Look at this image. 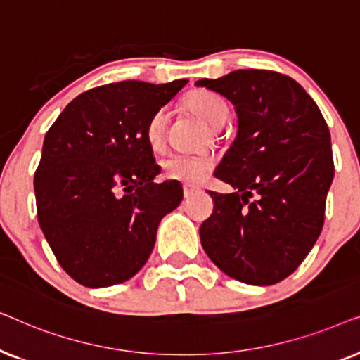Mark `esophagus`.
<instances>
[{
	"instance_id": "obj_1",
	"label": "esophagus",
	"mask_w": 360,
	"mask_h": 360,
	"mask_svg": "<svg viewBox=\"0 0 360 360\" xmlns=\"http://www.w3.org/2000/svg\"><path fill=\"white\" fill-rule=\"evenodd\" d=\"M198 191H200L198 186L184 185V196H185V198H190V196H193L195 193H198Z\"/></svg>"
}]
</instances>
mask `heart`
Here are the masks:
<instances>
[{"instance_id": "1", "label": "heart", "mask_w": 360, "mask_h": 360, "mask_svg": "<svg viewBox=\"0 0 360 360\" xmlns=\"http://www.w3.org/2000/svg\"><path fill=\"white\" fill-rule=\"evenodd\" d=\"M188 106L211 126H218L228 117V105L223 98L208 90H196L188 96ZM169 110H155L146 126V139L152 149H159L164 142ZM214 167L213 157L206 154H175L164 160V174L167 179L184 184H201Z\"/></svg>"}]
</instances>
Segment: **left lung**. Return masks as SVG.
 I'll return each mask as SVG.
<instances>
[{
	"mask_svg": "<svg viewBox=\"0 0 360 360\" xmlns=\"http://www.w3.org/2000/svg\"><path fill=\"white\" fill-rule=\"evenodd\" d=\"M234 105L238 134L216 167L233 193L210 191L205 252L231 278L274 285L298 269L324 223L334 176L331 136L313 98L287 75L236 70L195 83Z\"/></svg>",
	"mask_w": 360,
	"mask_h": 360,
	"instance_id": "obj_1",
	"label": "left lung"
}]
</instances>
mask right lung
Segmentation results:
<instances>
[{"instance_id": "right-lung-1", "label": "right lung", "mask_w": 360, "mask_h": 360, "mask_svg": "<svg viewBox=\"0 0 360 360\" xmlns=\"http://www.w3.org/2000/svg\"><path fill=\"white\" fill-rule=\"evenodd\" d=\"M188 80L120 82L78 95L44 137L34 175L37 218L62 269L90 288L122 283L154 249L159 223L184 198L146 139L155 110Z\"/></svg>"}]
</instances>
